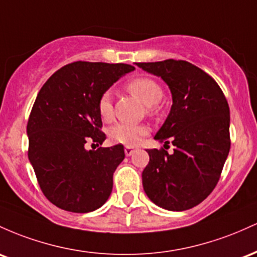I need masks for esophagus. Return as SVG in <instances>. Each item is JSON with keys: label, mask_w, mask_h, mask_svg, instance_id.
<instances>
[{"label": "esophagus", "mask_w": 257, "mask_h": 257, "mask_svg": "<svg viewBox=\"0 0 257 257\" xmlns=\"http://www.w3.org/2000/svg\"><path fill=\"white\" fill-rule=\"evenodd\" d=\"M134 152H135V148L134 147H125V154H126V157H130V155H132L134 154Z\"/></svg>", "instance_id": "34e87169"}]
</instances>
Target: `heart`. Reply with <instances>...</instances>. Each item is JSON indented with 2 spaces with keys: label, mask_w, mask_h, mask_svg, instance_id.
<instances>
[{
  "label": "heart",
  "mask_w": 257,
  "mask_h": 257,
  "mask_svg": "<svg viewBox=\"0 0 257 257\" xmlns=\"http://www.w3.org/2000/svg\"><path fill=\"white\" fill-rule=\"evenodd\" d=\"M126 90L137 97L144 105L149 106V111L157 109L158 103L163 98V87L157 80L147 76H138L131 79L126 83ZM98 113L102 120L109 121L113 119V100L110 92H104L98 99ZM149 134L148 126L131 125V123H115L109 128V137L115 143L125 144L132 147L140 142L141 138Z\"/></svg>",
  "instance_id": "heart-1"
}]
</instances>
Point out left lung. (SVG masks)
Segmentation results:
<instances>
[{
    "instance_id": "8db88e82",
    "label": "left lung",
    "mask_w": 257,
    "mask_h": 257,
    "mask_svg": "<svg viewBox=\"0 0 257 257\" xmlns=\"http://www.w3.org/2000/svg\"><path fill=\"white\" fill-rule=\"evenodd\" d=\"M169 86L172 105L155 140L175 146L148 149L143 188L154 204L170 211L192 209L217 184L230 148L229 106L217 82L186 60L136 63Z\"/></svg>"
}]
</instances>
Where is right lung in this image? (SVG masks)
<instances>
[{"label":"right lung","mask_w":257,"mask_h":257,"mask_svg":"<svg viewBox=\"0 0 257 257\" xmlns=\"http://www.w3.org/2000/svg\"><path fill=\"white\" fill-rule=\"evenodd\" d=\"M134 69L74 62L57 70L37 94L27 126L28 157L42 193L59 209L83 214L108 200L123 146L86 151L85 144L105 140L98 99Z\"/></svg>","instance_id":"obj_1"}]
</instances>
